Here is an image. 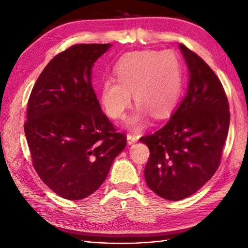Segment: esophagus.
Returning a JSON list of instances; mask_svg holds the SVG:
<instances>
[{
    "instance_id": "34e87169",
    "label": "esophagus",
    "mask_w": 248,
    "mask_h": 248,
    "mask_svg": "<svg viewBox=\"0 0 248 248\" xmlns=\"http://www.w3.org/2000/svg\"><path fill=\"white\" fill-rule=\"evenodd\" d=\"M138 141V137L135 136V135H127V143L130 145L133 144V143Z\"/></svg>"
}]
</instances>
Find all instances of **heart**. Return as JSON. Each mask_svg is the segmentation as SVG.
<instances>
[{
	"label": "heart",
	"mask_w": 248,
	"mask_h": 248,
	"mask_svg": "<svg viewBox=\"0 0 248 248\" xmlns=\"http://www.w3.org/2000/svg\"><path fill=\"white\" fill-rule=\"evenodd\" d=\"M115 78L103 80L101 106L109 118L121 119L131 103V93L138 107L126 121L135 131L141 130L148 112L163 118L177 104L183 70L177 56L170 51H142L123 57L114 67Z\"/></svg>",
	"instance_id": "1"
}]
</instances>
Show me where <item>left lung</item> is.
Instances as JSON below:
<instances>
[{
    "instance_id": "8db88e82",
    "label": "left lung",
    "mask_w": 248,
    "mask_h": 248,
    "mask_svg": "<svg viewBox=\"0 0 248 248\" xmlns=\"http://www.w3.org/2000/svg\"><path fill=\"white\" fill-rule=\"evenodd\" d=\"M179 47L190 73L186 94L162 128L140 138L150 148L148 188L174 202L194 194L217 172L230 122L222 82L199 55Z\"/></svg>"
}]
</instances>
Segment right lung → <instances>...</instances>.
<instances>
[{"instance_id": "right-lung-1", "label": "right lung", "mask_w": 248, "mask_h": 248, "mask_svg": "<svg viewBox=\"0 0 248 248\" xmlns=\"http://www.w3.org/2000/svg\"><path fill=\"white\" fill-rule=\"evenodd\" d=\"M111 46L81 43L57 54L43 69L27 103L24 131L32 167L65 200L91 195L126 146L102 108L91 69Z\"/></svg>"}]
</instances>
